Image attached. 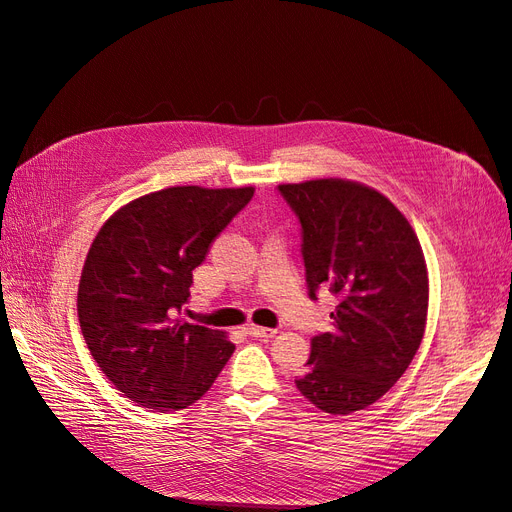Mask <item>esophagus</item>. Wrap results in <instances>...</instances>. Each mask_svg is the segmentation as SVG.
I'll list each match as a JSON object with an SVG mask.
<instances>
[{"instance_id": "esophagus-1", "label": "esophagus", "mask_w": 512, "mask_h": 512, "mask_svg": "<svg viewBox=\"0 0 512 512\" xmlns=\"http://www.w3.org/2000/svg\"><path fill=\"white\" fill-rule=\"evenodd\" d=\"M246 334L253 338H272L277 334V329H268V327H259V325H248Z\"/></svg>"}]
</instances>
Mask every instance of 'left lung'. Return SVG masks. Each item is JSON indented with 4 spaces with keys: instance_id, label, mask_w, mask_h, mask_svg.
<instances>
[{
    "instance_id": "left-lung-1",
    "label": "left lung",
    "mask_w": 512,
    "mask_h": 512,
    "mask_svg": "<svg viewBox=\"0 0 512 512\" xmlns=\"http://www.w3.org/2000/svg\"><path fill=\"white\" fill-rule=\"evenodd\" d=\"M303 229L305 281L340 296L334 329L312 338L296 388L327 414L384 397L417 355L430 281L419 237L377 189L347 178L279 185Z\"/></svg>"
}]
</instances>
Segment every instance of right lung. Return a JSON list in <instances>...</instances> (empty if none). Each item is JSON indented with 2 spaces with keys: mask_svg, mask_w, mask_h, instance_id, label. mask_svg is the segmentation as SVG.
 Here are the masks:
<instances>
[{
  "mask_svg": "<svg viewBox=\"0 0 512 512\" xmlns=\"http://www.w3.org/2000/svg\"><path fill=\"white\" fill-rule=\"evenodd\" d=\"M255 187L176 185L117 209L95 235L78 283L87 347L124 397L159 412L192 406L235 344L178 318L192 270L253 198Z\"/></svg>",
  "mask_w": 512,
  "mask_h": 512,
  "instance_id": "obj_1",
  "label": "right lung"
}]
</instances>
